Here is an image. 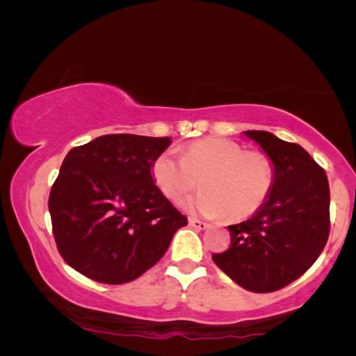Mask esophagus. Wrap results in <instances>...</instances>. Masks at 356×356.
<instances>
[{"label": "esophagus", "mask_w": 356, "mask_h": 356, "mask_svg": "<svg viewBox=\"0 0 356 356\" xmlns=\"http://www.w3.org/2000/svg\"><path fill=\"white\" fill-rule=\"evenodd\" d=\"M189 225H191L193 228H196V230H206V228H209V223L199 220V218L196 217H189Z\"/></svg>", "instance_id": "1"}]
</instances>
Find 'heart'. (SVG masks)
<instances>
[{"label": "heart", "mask_w": 356, "mask_h": 356, "mask_svg": "<svg viewBox=\"0 0 356 356\" xmlns=\"http://www.w3.org/2000/svg\"><path fill=\"white\" fill-rule=\"evenodd\" d=\"M179 157L163 150L150 165V177L168 201L177 202L199 186L188 209L206 217L245 220L259 212L274 186V165L261 150H245L227 138L209 136L181 147Z\"/></svg>", "instance_id": "obj_1"}]
</instances>
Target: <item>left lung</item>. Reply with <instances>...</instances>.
Returning <instances> with one entry per match:
<instances>
[{
    "mask_svg": "<svg viewBox=\"0 0 356 356\" xmlns=\"http://www.w3.org/2000/svg\"><path fill=\"white\" fill-rule=\"evenodd\" d=\"M274 165V186L259 212L230 225L232 243L212 259L254 293L286 286L314 264L329 238L327 175L298 144L267 131H245Z\"/></svg>",
    "mask_w": 356,
    "mask_h": 356,
    "instance_id": "left-lung-1",
    "label": "left lung"
}]
</instances>
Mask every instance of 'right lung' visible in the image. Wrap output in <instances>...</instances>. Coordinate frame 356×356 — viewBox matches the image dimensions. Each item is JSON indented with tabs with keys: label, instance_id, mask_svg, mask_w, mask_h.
Wrapping results in <instances>:
<instances>
[{
	"label": "right lung",
	"instance_id": "1",
	"mask_svg": "<svg viewBox=\"0 0 356 356\" xmlns=\"http://www.w3.org/2000/svg\"><path fill=\"white\" fill-rule=\"evenodd\" d=\"M170 138L106 134L71 149L48 209L56 248L72 269L110 285L162 259L186 216L159 191L150 165Z\"/></svg>",
	"mask_w": 356,
	"mask_h": 356
}]
</instances>
